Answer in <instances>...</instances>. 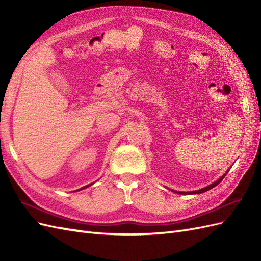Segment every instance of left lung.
<instances>
[{
	"label": "left lung",
	"instance_id": "1",
	"mask_svg": "<svg viewBox=\"0 0 261 261\" xmlns=\"http://www.w3.org/2000/svg\"><path fill=\"white\" fill-rule=\"evenodd\" d=\"M228 171H230V169L227 170V172H228ZM227 172H226V173H227ZM226 173H225V174H223L222 176H221L219 179H217V180L215 181V183H212V184H210V185H208V186H206V187H203V188H201V189H198V191H194V192H175V191H172V189H171V191H172V192H174V193H177V194H180V195H193V194H201V193H204V192H207V191H210L211 188H213V187H215V186H217V185L220 183V181L224 178V176L226 175Z\"/></svg>",
	"mask_w": 261,
	"mask_h": 261
}]
</instances>
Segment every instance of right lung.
<instances>
[{"mask_svg": "<svg viewBox=\"0 0 261 261\" xmlns=\"http://www.w3.org/2000/svg\"><path fill=\"white\" fill-rule=\"evenodd\" d=\"M91 184H89V185H87V186H84V187H82V188H80V189H77V191H82V189H84V188H87V187H89Z\"/></svg>", "mask_w": 261, "mask_h": 261, "instance_id": "1", "label": "right lung"}]
</instances>
